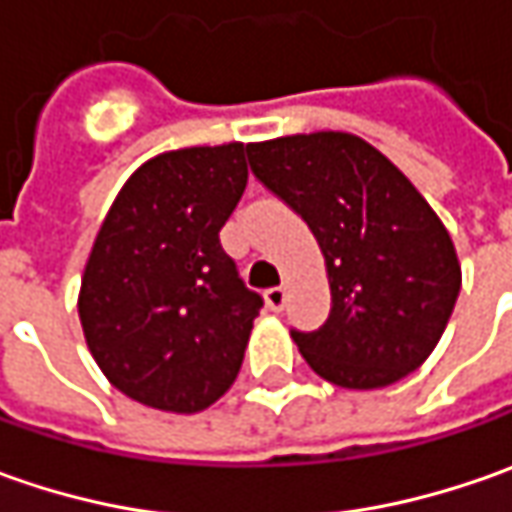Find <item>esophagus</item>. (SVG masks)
<instances>
[{"label":"esophagus","mask_w":512,"mask_h":512,"mask_svg":"<svg viewBox=\"0 0 512 512\" xmlns=\"http://www.w3.org/2000/svg\"><path fill=\"white\" fill-rule=\"evenodd\" d=\"M265 302L270 310H282L287 302V287H270L265 293Z\"/></svg>","instance_id":"34e87169"}]
</instances>
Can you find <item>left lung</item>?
Wrapping results in <instances>:
<instances>
[{"label":"left lung","instance_id":"1","mask_svg":"<svg viewBox=\"0 0 512 512\" xmlns=\"http://www.w3.org/2000/svg\"><path fill=\"white\" fill-rule=\"evenodd\" d=\"M256 179L293 207L322 247L330 316L290 330L330 384L376 390L433 353L456 305L462 267L453 239L384 153L342 130L247 145Z\"/></svg>","mask_w":512,"mask_h":512}]
</instances>
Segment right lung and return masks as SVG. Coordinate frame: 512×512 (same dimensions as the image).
Segmentation results:
<instances>
[{"label": "right lung", "mask_w": 512, "mask_h": 512, "mask_svg": "<svg viewBox=\"0 0 512 512\" xmlns=\"http://www.w3.org/2000/svg\"><path fill=\"white\" fill-rule=\"evenodd\" d=\"M242 142L168 150L113 199L85 265L79 319L108 382L168 413H199L239 376L262 296L219 230L247 185Z\"/></svg>", "instance_id": "right-lung-1"}]
</instances>
